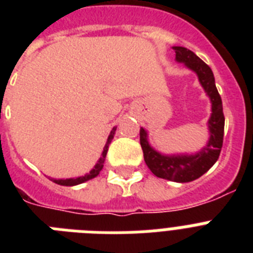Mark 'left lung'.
Returning a JSON list of instances; mask_svg holds the SVG:
<instances>
[{
	"label": "left lung",
	"instance_id": "obj_1",
	"mask_svg": "<svg viewBox=\"0 0 253 253\" xmlns=\"http://www.w3.org/2000/svg\"><path fill=\"white\" fill-rule=\"evenodd\" d=\"M176 52V60L185 63L186 67L198 75L201 85L211 99V117L209 119L210 140L204 150L196 155L184 156H164L151 148L147 142V132L140 127V146H142L144 162L155 176L176 182H189L201 177L214 166L218 160L223 146L224 115L222 98L216 90L214 75L205 61L196 53L185 47H173Z\"/></svg>",
	"mask_w": 253,
	"mask_h": 253
}]
</instances>
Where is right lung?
I'll return each mask as SVG.
<instances>
[{
    "mask_svg": "<svg viewBox=\"0 0 253 253\" xmlns=\"http://www.w3.org/2000/svg\"><path fill=\"white\" fill-rule=\"evenodd\" d=\"M114 134H115V128H113V131L110 132L109 135V138H107V142L103 147V152H102V156L99 158V160L97 162V164L94 166V168L91 169L90 172L85 174V176H81V177H77V178H67V180H53V182H56L59 185H64V186H73V185H79V184H83L85 181L90 180V178H94L95 176H98L99 172H101V169L103 168V163H105V158H106V154H107V150H109V144L111 143L113 138H114Z\"/></svg>",
    "mask_w": 253,
    "mask_h": 253,
    "instance_id": "right-lung-1",
    "label": "right lung"
}]
</instances>
